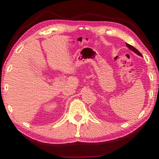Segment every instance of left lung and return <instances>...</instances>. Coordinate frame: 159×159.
I'll return each instance as SVG.
<instances>
[{
	"label": "left lung",
	"mask_w": 159,
	"mask_h": 159,
	"mask_svg": "<svg viewBox=\"0 0 159 159\" xmlns=\"http://www.w3.org/2000/svg\"><path fill=\"white\" fill-rule=\"evenodd\" d=\"M126 46L129 48V49L130 50H131L132 51H134V52L135 53H136L137 55H139V56H141V57H142V55L140 53V52L137 49H135V47H134L133 46H131V45H130L129 44H128V43H126Z\"/></svg>",
	"instance_id": "obj_1"
}]
</instances>
